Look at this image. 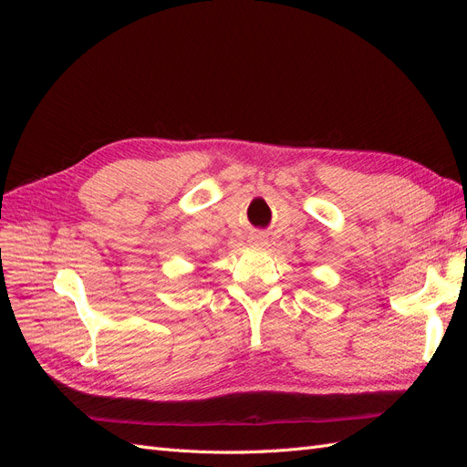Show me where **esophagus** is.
Instances as JSON below:
<instances>
[{
    "instance_id": "obj_1",
    "label": "esophagus",
    "mask_w": 467,
    "mask_h": 467,
    "mask_svg": "<svg viewBox=\"0 0 467 467\" xmlns=\"http://www.w3.org/2000/svg\"><path fill=\"white\" fill-rule=\"evenodd\" d=\"M249 244H251L253 247H255V249H263V247L268 245V239H266L265 235L257 234V235H253V237L249 239Z\"/></svg>"
}]
</instances>
